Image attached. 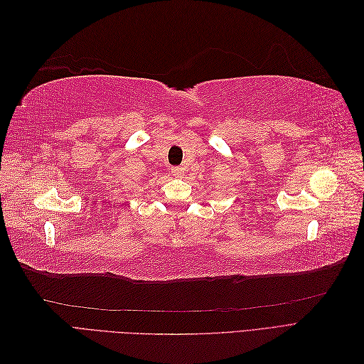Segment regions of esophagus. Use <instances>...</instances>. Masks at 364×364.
I'll return each instance as SVG.
<instances>
[{"label": "esophagus", "mask_w": 364, "mask_h": 364, "mask_svg": "<svg viewBox=\"0 0 364 364\" xmlns=\"http://www.w3.org/2000/svg\"><path fill=\"white\" fill-rule=\"evenodd\" d=\"M171 173L176 176V178H181V176L183 174V168L182 167H173Z\"/></svg>", "instance_id": "esophagus-1"}]
</instances>
